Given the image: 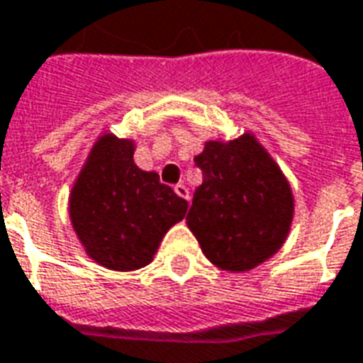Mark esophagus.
Wrapping results in <instances>:
<instances>
[{
    "mask_svg": "<svg viewBox=\"0 0 363 363\" xmlns=\"http://www.w3.org/2000/svg\"><path fill=\"white\" fill-rule=\"evenodd\" d=\"M174 191H176V195L182 197V199H189V189H187L184 184L176 185V187H174Z\"/></svg>",
    "mask_w": 363,
    "mask_h": 363,
    "instance_id": "1",
    "label": "esophagus"
}]
</instances>
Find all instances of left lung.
Wrapping results in <instances>:
<instances>
[{"instance_id": "8db88e82", "label": "left lung", "mask_w": 363, "mask_h": 363, "mask_svg": "<svg viewBox=\"0 0 363 363\" xmlns=\"http://www.w3.org/2000/svg\"><path fill=\"white\" fill-rule=\"evenodd\" d=\"M195 166L203 172V184L193 195L187 226L208 261L242 272L274 255L290 232L294 197L255 137L208 141Z\"/></svg>"}]
</instances>
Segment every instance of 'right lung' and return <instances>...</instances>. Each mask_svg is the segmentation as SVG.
I'll return each mask as SVG.
<instances>
[{"label":"right lung","mask_w":363,"mask_h":363,"mask_svg":"<svg viewBox=\"0 0 363 363\" xmlns=\"http://www.w3.org/2000/svg\"><path fill=\"white\" fill-rule=\"evenodd\" d=\"M133 141L102 135L69 197L71 224L86 253L112 271L149 265L187 201L133 162Z\"/></svg>","instance_id":"right-lung-1"}]
</instances>
